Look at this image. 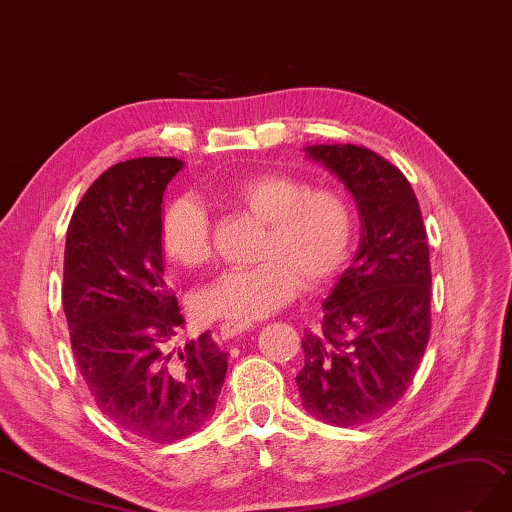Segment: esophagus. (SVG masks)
<instances>
[{
  "label": "esophagus",
  "mask_w": 512,
  "mask_h": 512,
  "mask_svg": "<svg viewBox=\"0 0 512 512\" xmlns=\"http://www.w3.org/2000/svg\"><path fill=\"white\" fill-rule=\"evenodd\" d=\"M248 329H253L251 323H233V320H229V323H222L218 331H220L222 340H231L235 336L244 334V331H248Z\"/></svg>",
  "instance_id": "esophagus-1"
}]
</instances>
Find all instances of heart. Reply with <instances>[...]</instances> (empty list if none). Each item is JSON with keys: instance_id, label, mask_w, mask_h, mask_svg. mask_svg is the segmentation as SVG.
Instances as JSON below:
<instances>
[{"instance_id": "obj_1", "label": "heart", "mask_w": 512, "mask_h": 512, "mask_svg": "<svg viewBox=\"0 0 512 512\" xmlns=\"http://www.w3.org/2000/svg\"><path fill=\"white\" fill-rule=\"evenodd\" d=\"M266 224L261 264L229 270L196 294V312L207 320L251 323L290 303L301 285L320 288L347 264L355 237V209L336 187H310L292 174H257L220 194ZM163 253L185 268H202L213 257L207 209L181 196L161 220Z\"/></svg>"}]
</instances>
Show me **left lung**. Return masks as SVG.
<instances>
[{"mask_svg":"<svg viewBox=\"0 0 512 512\" xmlns=\"http://www.w3.org/2000/svg\"><path fill=\"white\" fill-rule=\"evenodd\" d=\"M305 154L347 187L362 237L323 303L320 331L301 340L296 386L312 417L353 427L397 406L417 375L430 340V248L417 196L395 165L353 144Z\"/></svg>","mask_w":512,"mask_h":512,"instance_id":"obj_1","label":"left lung"}]
</instances>
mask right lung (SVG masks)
Here are the masks:
<instances>
[{
    "instance_id": "add662e5",
    "label": "right lung",
    "mask_w": 512,
    "mask_h": 512,
    "mask_svg": "<svg viewBox=\"0 0 512 512\" xmlns=\"http://www.w3.org/2000/svg\"><path fill=\"white\" fill-rule=\"evenodd\" d=\"M181 170L174 157L113 165L82 196L65 242L63 310L80 375L106 419L150 443L198 432L227 375L209 331L165 351L185 323L161 246L163 192Z\"/></svg>"
}]
</instances>
